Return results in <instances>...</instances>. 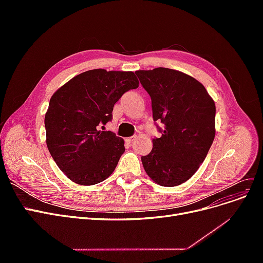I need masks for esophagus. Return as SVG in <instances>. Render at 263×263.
Returning <instances> with one entry per match:
<instances>
[{"mask_svg":"<svg viewBox=\"0 0 263 263\" xmlns=\"http://www.w3.org/2000/svg\"><path fill=\"white\" fill-rule=\"evenodd\" d=\"M137 137L136 136H133V137H128V138H126V142H128V144H132V142H134V140L136 139Z\"/></svg>","mask_w":263,"mask_h":263,"instance_id":"esophagus-1","label":"esophagus"}]
</instances>
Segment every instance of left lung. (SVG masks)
Listing matches in <instances>:
<instances>
[{"label": "left lung", "instance_id": "8db88e82", "mask_svg": "<svg viewBox=\"0 0 263 263\" xmlns=\"http://www.w3.org/2000/svg\"><path fill=\"white\" fill-rule=\"evenodd\" d=\"M151 98L154 121L161 137L141 157L149 178L161 186L187 181L205 160L215 138V102L204 85L181 71L156 68L136 71Z\"/></svg>", "mask_w": 263, "mask_h": 263}]
</instances>
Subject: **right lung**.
<instances>
[{"mask_svg":"<svg viewBox=\"0 0 263 263\" xmlns=\"http://www.w3.org/2000/svg\"><path fill=\"white\" fill-rule=\"evenodd\" d=\"M138 86L133 71L94 69L76 76L52 94L45 115L46 144L71 181L93 185L113 173L125 142L100 127L112 119L122 95Z\"/></svg>","mask_w":263,"mask_h":263,"instance_id":"right-lung-1","label":"right lung"}]
</instances>
